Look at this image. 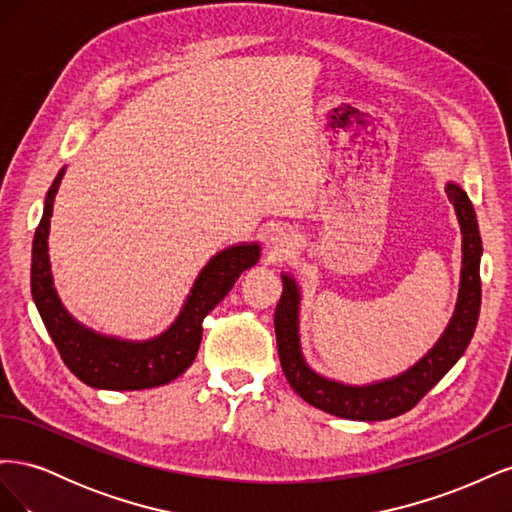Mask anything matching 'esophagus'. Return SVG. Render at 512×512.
Listing matches in <instances>:
<instances>
[{"instance_id":"1","label":"esophagus","mask_w":512,"mask_h":512,"mask_svg":"<svg viewBox=\"0 0 512 512\" xmlns=\"http://www.w3.org/2000/svg\"><path fill=\"white\" fill-rule=\"evenodd\" d=\"M273 243H275V245H280V247H284V245H288V241H286V237H282V235H275V237H273Z\"/></svg>"}]
</instances>
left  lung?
<instances>
[{
    "mask_svg": "<svg viewBox=\"0 0 512 512\" xmlns=\"http://www.w3.org/2000/svg\"><path fill=\"white\" fill-rule=\"evenodd\" d=\"M461 228V277L455 312L444 333L412 367L371 384H346L318 374L307 365L299 337L301 290L292 275L282 273V299L275 307V337L284 376L309 406L350 421H386L412 410L466 352L480 312V241L476 213L459 183L444 188Z\"/></svg>",
    "mask_w": 512,
    "mask_h": 512,
    "instance_id": "left-lung-1",
    "label": "left lung"
}]
</instances>
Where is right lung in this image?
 Wrapping results in <instances>:
<instances>
[{"instance_id": "1", "label": "right lung", "mask_w": 512, "mask_h": 512, "mask_svg": "<svg viewBox=\"0 0 512 512\" xmlns=\"http://www.w3.org/2000/svg\"><path fill=\"white\" fill-rule=\"evenodd\" d=\"M64 173L66 168H61L46 192L32 247V297L44 327L68 369L87 386L141 391L168 384L194 363L203 339V318L226 297L239 275L256 265L260 243H237L215 254L198 273L179 316L164 333L145 342L98 333L68 312L53 284L49 230L55 194Z\"/></svg>"}]
</instances>
